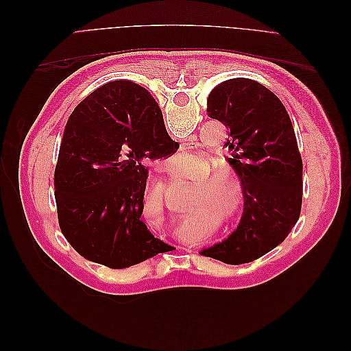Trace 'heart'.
<instances>
[{
  "mask_svg": "<svg viewBox=\"0 0 351 351\" xmlns=\"http://www.w3.org/2000/svg\"><path fill=\"white\" fill-rule=\"evenodd\" d=\"M212 168L209 156H200L195 168L196 174H203ZM193 199L200 202V209L209 217L221 214L224 219L231 221L240 215L246 204V192L240 180L226 169H212L209 173L200 176L193 183ZM145 209L154 212L156 217H164V200L159 195L151 193L145 199ZM195 230V218L186 217L180 222V232L189 237Z\"/></svg>",
  "mask_w": 351,
  "mask_h": 351,
  "instance_id": "1",
  "label": "heart"
}]
</instances>
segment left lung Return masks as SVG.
I'll use <instances>...</instances> for the list:
<instances>
[{
  "label": "left lung",
  "mask_w": 351,
  "mask_h": 351,
  "mask_svg": "<svg viewBox=\"0 0 351 351\" xmlns=\"http://www.w3.org/2000/svg\"><path fill=\"white\" fill-rule=\"evenodd\" d=\"M208 115L228 129V162L246 192L237 230L202 254L230 265L247 263L281 244L299 221L303 162L282 102L252 79L219 83Z\"/></svg>",
  "instance_id": "left-lung-1"
}]
</instances>
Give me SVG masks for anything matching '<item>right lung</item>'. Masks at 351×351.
I'll return each instance as SVG.
<instances>
[{"instance_id":"right-lung-1","label":"right lung","mask_w":351,"mask_h":351,"mask_svg":"<svg viewBox=\"0 0 351 351\" xmlns=\"http://www.w3.org/2000/svg\"><path fill=\"white\" fill-rule=\"evenodd\" d=\"M177 149L139 84L115 80L84 98L69 117L54 173L58 224L73 249L112 269L171 250L141 217L146 164Z\"/></svg>"}]
</instances>
